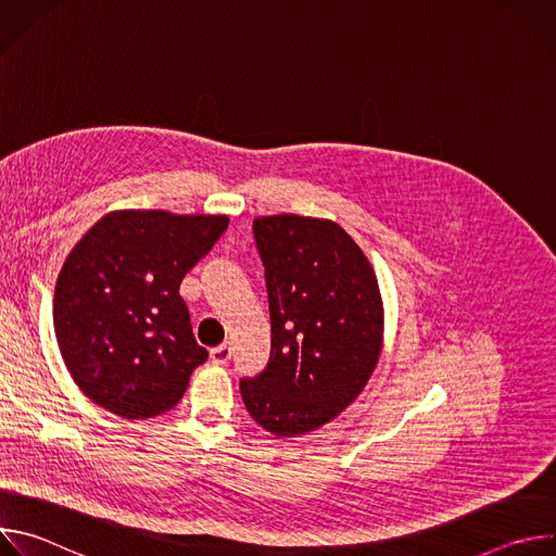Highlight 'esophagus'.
Returning <instances> with one entry per match:
<instances>
[{"label":"esophagus","mask_w":556,"mask_h":556,"mask_svg":"<svg viewBox=\"0 0 556 556\" xmlns=\"http://www.w3.org/2000/svg\"><path fill=\"white\" fill-rule=\"evenodd\" d=\"M230 354H232L230 345H228V343H222V345H217V348L211 350V361L217 363V365H224V363L230 361Z\"/></svg>","instance_id":"esophagus-1"}]
</instances>
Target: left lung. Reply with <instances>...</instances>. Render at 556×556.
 <instances>
[{
  "label": "left lung",
  "instance_id": "obj_1",
  "mask_svg": "<svg viewBox=\"0 0 556 556\" xmlns=\"http://www.w3.org/2000/svg\"><path fill=\"white\" fill-rule=\"evenodd\" d=\"M253 237L270 358L240 389L257 425L292 438L337 418L367 384L382 343V301L371 264L330 219L257 217Z\"/></svg>",
  "mask_w": 556,
  "mask_h": 556
}]
</instances>
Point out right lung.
Returning <instances> with one entry per match:
<instances>
[{
  "instance_id": "1",
  "label": "right lung",
  "mask_w": 556,
  "mask_h": 556,
  "mask_svg": "<svg viewBox=\"0 0 556 556\" xmlns=\"http://www.w3.org/2000/svg\"><path fill=\"white\" fill-rule=\"evenodd\" d=\"M226 226V215L116 211L72 249L54 288V332L90 401L129 420L176 407L208 356L178 290Z\"/></svg>"
}]
</instances>
